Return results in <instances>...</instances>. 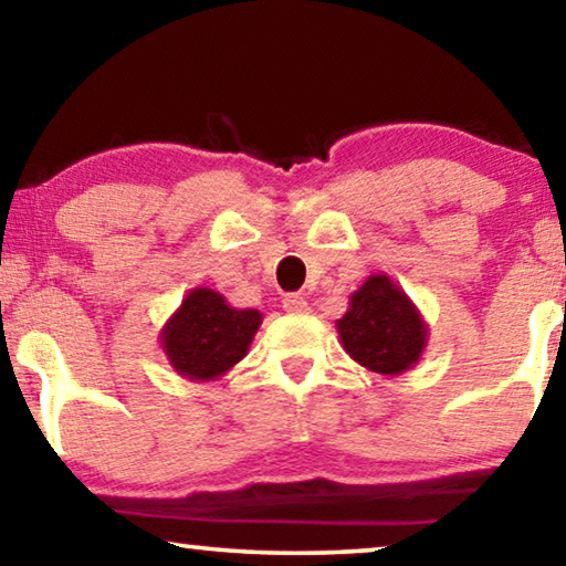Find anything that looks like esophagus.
<instances>
[{
  "label": "esophagus",
  "instance_id": "34e87169",
  "mask_svg": "<svg viewBox=\"0 0 566 566\" xmlns=\"http://www.w3.org/2000/svg\"><path fill=\"white\" fill-rule=\"evenodd\" d=\"M282 307L286 312H292V315H302V312L310 310V304L304 297H300V294H286V297L282 300Z\"/></svg>",
  "mask_w": 566,
  "mask_h": 566
}]
</instances>
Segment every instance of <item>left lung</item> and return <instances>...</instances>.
<instances>
[{
    "instance_id": "left-lung-1",
    "label": "left lung",
    "mask_w": 566,
    "mask_h": 566,
    "mask_svg": "<svg viewBox=\"0 0 566 566\" xmlns=\"http://www.w3.org/2000/svg\"><path fill=\"white\" fill-rule=\"evenodd\" d=\"M337 332L355 363L388 378L416 367L428 345L423 315L388 274H370L360 290L349 294Z\"/></svg>"
}]
</instances>
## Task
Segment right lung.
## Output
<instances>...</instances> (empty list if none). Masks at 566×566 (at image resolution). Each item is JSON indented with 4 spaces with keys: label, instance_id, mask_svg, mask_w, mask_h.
<instances>
[{
    "label": "right lung",
    "instance_id": "right-lung-1",
    "mask_svg": "<svg viewBox=\"0 0 566 566\" xmlns=\"http://www.w3.org/2000/svg\"><path fill=\"white\" fill-rule=\"evenodd\" d=\"M259 310L231 307L209 286H196L160 329V347L181 378L211 382L244 360L262 325Z\"/></svg>",
    "mask_w": 566,
    "mask_h": 566
}]
</instances>
